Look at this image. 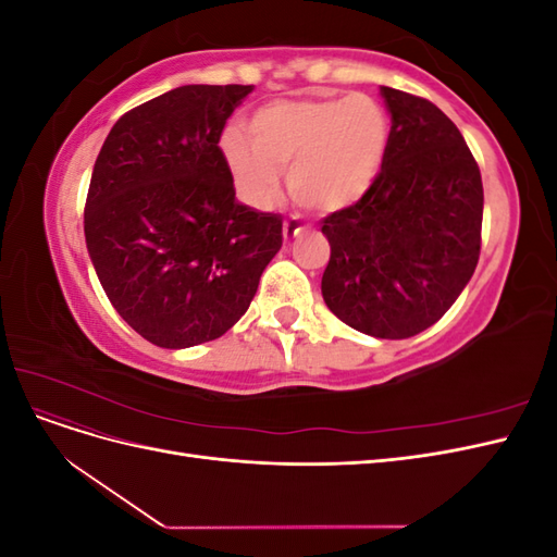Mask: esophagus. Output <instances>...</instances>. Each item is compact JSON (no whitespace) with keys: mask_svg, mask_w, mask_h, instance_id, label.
I'll return each instance as SVG.
<instances>
[{"mask_svg":"<svg viewBox=\"0 0 557 557\" xmlns=\"http://www.w3.org/2000/svg\"><path fill=\"white\" fill-rule=\"evenodd\" d=\"M305 230H307V225L301 223V218H299V215H290L288 221L283 223V239H285V242H293V239L299 237V234L305 232Z\"/></svg>","mask_w":557,"mask_h":557,"instance_id":"obj_1","label":"esophagus"}]
</instances>
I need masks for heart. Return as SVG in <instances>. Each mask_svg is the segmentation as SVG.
Returning a JSON list of instances; mask_svg holds the SVG:
<instances>
[{"label":"heart","mask_w":557,"mask_h":557,"mask_svg":"<svg viewBox=\"0 0 557 557\" xmlns=\"http://www.w3.org/2000/svg\"><path fill=\"white\" fill-rule=\"evenodd\" d=\"M248 139L230 132L221 144L234 190L252 209L274 207L281 166L293 197L309 209L339 211L372 188L391 141V117L376 99L272 102L246 123Z\"/></svg>","instance_id":"1"}]
</instances>
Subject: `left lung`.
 Instances as JSON below:
<instances>
[{"instance_id": "obj_1", "label": "left lung", "mask_w": 557, "mask_h": 557, "mask_svg": "<svg viewBox=\"0 0 557 557\" xmlns=\"http://www.w3.org/2000/svg\"><path fill=\"white\" fill-rule=\"evenodd\" d=\"M393 127L381 174L323 221V299L346 325L409 339L460 297L481 252L483 183L450 117L423 97L381 88Z\"/></svg>"}]
</instances>
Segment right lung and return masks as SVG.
<instances>
[{
  "instance_id": "1",
  "label": "right lung",
  "mask_w": 557,
  "mask_h": 557,
  "mask_svg": "<svg viewBox=\"0 0 557 557\" xmlns=\"http://www.w3.org/2000/svg\"><path fill=\"white\" fill-rule=\"evenodd\" d=\"M252 86H181L132 109L99 150L86 244L125 323L160 348L223 336L283 244V218L234 197L218 146Z\"/></svg>"
}]
</instances>
